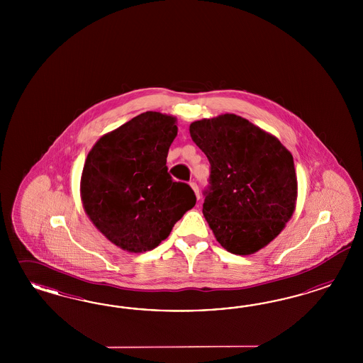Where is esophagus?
<instances>
[{
	"label": "esophagus",
	"instance_id": "34e87169",
	"mask_svg": "<svg viewBox=\"0 0 363 363\" xmlns=\"http://www.w3.org/2000/svg\"><path fill=\"white\" fill-rule=\"evenodd\" d=\"M190 186H191V189L194 190L197 199H199V189H198L197 184H196V182H190Z\"/></svg>",
	"mask_w": 363,
	"mask_h": 363
}]
</instances>
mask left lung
I'll use <instances>...</instances> for the list:
<instances>
[{"label":"left lung","mask_w":363,"mask_h":363,"mask_svg":"<svg viewBox=\"0 0 363 363\" xmlns=\"http://www.w3.org/2000/svg\"><path fill=\"white\" fill-rule=\"evenodd\" d=\"M210 162L202 213L228 252L249 255L284 230L297 202L293 155L274 135L235 114L190 125Z\"/></svg>","instance_id":"obj_1"}]
</instances>
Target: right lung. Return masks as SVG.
Returning <instances> with one entry per match:
<instances>
[{
	"instance_id": "obj_1",
	"label": "right lung",
	"mask_w": 363,
	"mask_h": 363,
	"mask_svg": "<svg viewBox=\"0 0 363 363\" xmlns=\"http://www.w3.org/2000/svg\"><path fill=\"white\" fill-rule=\"evenodd\" d=\"M176 117L146 111L102 135L89 152L81 199L110 242L130 253L153 250L196 205L193 189L167 173Z\"/></svg>"
}]
</instances>
